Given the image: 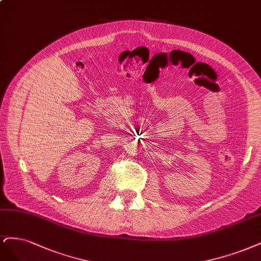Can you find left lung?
Segmentation results:
<instances>
[{"label": "left lung", "instance_id": "8db88e82", "mask_svg": "<svg viewBox=\"0 0 261 261\" xmlns=\"http://www.w3.org/2000/svg\"><path fill=\"white\" fill-rule=\"evenodd\" d=\"M138 143H139V142H138Z\"/></svg>", "mask_w": 261, "mask_h": 261}]
</instances>
